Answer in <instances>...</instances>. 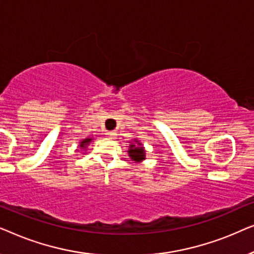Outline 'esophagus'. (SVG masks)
<instances>
[{
	"label": "esophagus",
	"instance_id": "esophagus-1",
	"mask_svg": "<svg viewBox=\"0 0 254 254\" xmlns=\"http://www.w3.org/2000/svg\"><path fill=\"white\" fill-rule=\"evenodd\" d=\"M107 136H109L111 140H114V138L117 137V133L116 131H109V133H106Z\"/></svg>",
	"mask_w": 254,
	"mask_h": 254
}]
</instances>
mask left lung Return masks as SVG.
<instances>
[{
	"instance_id": "left-lung-1",
	"label": "left lung",
	"mask_w": 254,
	"mask_h": 254,
	"mask_svg": "<svg viewBox=\"0 0 254 254\" xmlns=\"http://www.w3.org/2000/svg\"><path fill=\"white\" fill-rule=\"evenodd\" d=\"M128 155L131 158V161L134 162H142L145 159V150L140 142L135 140L129 144V149H128Z\"/></svg>"
}]
</instances>
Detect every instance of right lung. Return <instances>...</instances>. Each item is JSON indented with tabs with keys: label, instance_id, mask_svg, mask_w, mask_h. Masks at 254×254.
Listing matches in <instances>:
<instances>
[{
	"label": "right lung",
	"instance_id": "add662e5",
	"mask_svg": "<svg viewBox=\"0 0 254 254\" xmlns=\"http://www.w3.org/2000/svg\"><path fill=\"white\" fill-rule=\"evenodd\" d=\"M91 141H92V138H85V140H82L81 142H79V147L84 149V148H86V145H88Z\"/></svg>",
	"mask_w": 254,
	"mask_h": 254
}]
</instances>
